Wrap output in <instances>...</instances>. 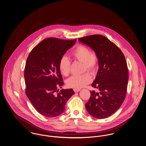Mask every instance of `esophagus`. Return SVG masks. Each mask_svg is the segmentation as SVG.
<instances>
[{
    "label": "esophagus",
    "mask_w": 146,
    "mask_h": 146,
    "mask_svg": "<svg viewBox=\"0 0 146 146\" xmlns=\"http://www.w3.org/2000/svg\"><path fill=\"white\" fill-rule=\"evenodd\" d=\"M73 90H74L75 92H78V91L80 90V89H74Z\"/></svg>",
    "instance_id": "esophagus-1"
}]
</instances>
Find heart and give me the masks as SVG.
Masks as SVG:
<instances>
[{"instance_id":"heart-1","label":"heart","mask_w":146,"mask_h":146,"mask_svg":"<svg viewBox=\"0 0 146 146\" xmlns=\"http://www.w3.org/2000/svg\"><path fill=\"white\" fill-rule=\"evenodd\" d=\"M70 57L83 63L84 71L88 70L95 73L98 67L99 58L95 52H91L90 49L83 45H78L70 53ZM70 60L63 56L58 62V69L63 76H68L70 72ZM92 76L89 73L80 76H73L67 80V85L71 88L80 89L92 81Z\"/></svg>"}]
</instances>
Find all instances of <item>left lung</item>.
<instances>
[{"label":"left lung","mask_w":146,"mask_h":146,"mask_svg":"<svg viewBox=\"0 0 146 146\" xmlns=\"http://www.w3.org/2000/svg\"><path fill=\"white\" fill-rule=\"evenodd\" d=\"M78 40L93 49L99 58L97 76L91 84L99 92L91 91L86 109L95 118H108L117 111L126 97L128 68L125 56L114 43L102 35H90Z\"/></svg>","instance_id":"8db88e82"}]
</instances>
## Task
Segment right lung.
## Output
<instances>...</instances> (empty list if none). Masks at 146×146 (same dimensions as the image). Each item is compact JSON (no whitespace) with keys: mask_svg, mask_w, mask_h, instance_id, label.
Segmentation results:
<instances>
[{"mask_svg":"<svg viewBox=\"0 0 146 146\" xmlns=\"http://www.w3.org/2000/svg\"><path fill=\"white\" fill-rule=\"evenodd\" d=\"M76 40L46 38L28 55L24 73L25 91L36 111L43 116L52 118L60 115L67 100L74 94L72 89L59 91L63 81L58 62Z\"/></svg>","mask_w":146,"mask_h":146,"instance_id":"right-lung-1","label":"right lung"}]
</instances>
